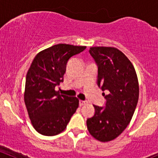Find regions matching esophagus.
<instances>
[{"label":"esophagus","mask_w":158,"mask_h":158,"mask_svg":"<svg viewBox=\"0 0 158 158\" xmlns=\"http://www.w3.org/2000/svg\"><path fill=\"white\" fill-rule=\"evenodd\" d=\"M88 103V102L87 101H84V100H79V106H84V105L87 104Z\"/></svg>","instance_id":"esophagus-1"}]
</instances>
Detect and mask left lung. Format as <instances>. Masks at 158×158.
Returning <instances> with one entry per match:
<instances>
[{
	"instance_id": "8db88e82",
	"label": "left lung",
	"mask_w": 158,
	"mask_h": 158,
	"mask_svg": "<svg viewBox=\"0 0 158 158\" xmlns=\"http://www.w3.org/2000/svg\"><path fill=\"white\" fill-rule=\"evenodd\" d=\"M89 53L98 66L97 83L104 95L105 107L94 105L95 114L86 121L93 138L102 142L114 140L130 123L139 96L135 67L128 57L114 47H94Z\"/></svg>"
}]
</instances>
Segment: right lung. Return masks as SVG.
I'll use <instances>...</instances> for the list:
<instances>
[{
  "instance_id": "right-lung-1",
  "label": "right lung",
  "mask_w": 158,
  "mask_h": 158,
  "mask_svg": "<svg viewBox=\"0 0 158 158\" xmlns=\"http://www.w3.org/2000/svg\"><path fill=\"white\" fill-rule=\"evenodd\" d=\"M86 47L60 44L35 56L26 77L24 102L32 125L40 134L53 136L65 130L79 107L76 97L60 95L68 60Z\"/></svg>"
}]
</instances>
